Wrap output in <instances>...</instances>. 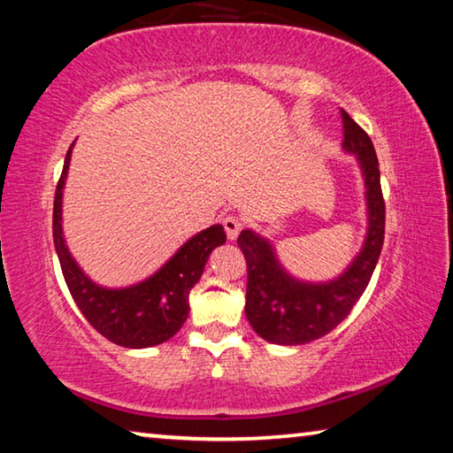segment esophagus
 Returning a JSON list of instances; mask_svg holds the SVG:
<instances>
[{"instance_id": "34e87169", "label": "esophagus", "mask_w": 453, "mask_h": 453, "mask_svg": "<svg viewBox=\"0 0 453 453\" xmlns=\"http://www.w3.org/2000/svg\"><path fill=\"white\" fill-rule=\"evenodd\" d=\"M221 224H224V227H226L227 240H235V237L240 235L242 227H243L242 219L237 218V216H226V218H224V221H221Z\"/></svg>"}]
</instances>
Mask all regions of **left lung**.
I'll list each match as a JSON object with an SVG mask.
<instances>
[{
    "mask_svg": "<svg viewBox=\"0 0 453 453\" xmlns=\"http://www.w3.org/2000/svg\"><path fill=\"white\" fill-rule=\"evenodd\" d=\"M343 150L357 156L365 180L367 235L359 256L340 278L329 283H303L283 272L272 245L257 234L243 229L237 245L248 264L245 316L265 342L302 346L319 340L349 316L362 297L378 264L386 234L380 164L373 143L362 127L342 110Z\"/></svg>",
    "mask_w": 453,
    "mask_h": 453,
    "instance_id": "left-lung-1",
    "label": "left lung"
}]
</instances>
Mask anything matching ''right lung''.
<instances>
[{
  "instance_id": "add662e5",
  "label": "right lung",
  "mask_w": 453,
  "mask_h": 453,
  "mask_svg": "<svg viewBox=\"0 0 453 453\" xmlns=\"http://www.w3.org/2000/svg\"><path fill=\"white\" fill-rule=\"evenodd\" d=\"M70 157L72 148L65 153L53 199V243L73 302L89 326L118 346L150 348L164 343L188 319L189 291L202 278L211 250L226 242L224 227L211 226L191 237L162 270L142 283L124 289L99 288L73 262L61 234V196Z\"/></svg>"
}]
</instances>
